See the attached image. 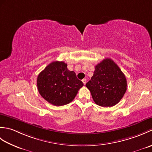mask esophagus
<instances>
[{"instance_id":"34e87169","label":"esophagus","mask_w":152,"mask_h":152,"mask_svg":"<svg viewBox=\"0 0 152 152\" xmlns=\"http://www.w3.org/2000/svg\"><path fill=\"white\" fill-rule=\"evenodd\" d=\"M82 82H83V84L86 85V82H87V80H86V79H83V80H82Z\"/></svg>"}]
</instances>
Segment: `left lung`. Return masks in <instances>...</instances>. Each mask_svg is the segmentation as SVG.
<instances>
[{
    "label": "left lung",
    "mask_w": 152,
    "mask_h": 152,
    "mask_svg": "<svg viewBox=\"0 0 152 152\" xmlns=\"http://www.w3.org/2000/svg\"><path fill=\"white\" fill-rule=\"evenodd\" d=\"M125 74L111 59L102 60L95 66L91 80L86 86L93 101L102 107H111L121 101L127 90Z\"/></svg>",
    "instance_id": "1"
}]
</instances>
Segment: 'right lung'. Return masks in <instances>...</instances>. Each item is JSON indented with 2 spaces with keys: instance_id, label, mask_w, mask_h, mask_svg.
Here are the masks:
<instances>
[{
  "instance_id": "obj_1",
  "label": "right lung",
  "mask_w": 152,
  "mask_h": 152,
  "mask_svg": "<svg viewBox=\"0 0 152 152\" xmlns=\"http://www.w3.org/2000/svg\"><path fill=\"white\" fill-rule=\"evenodd\" d=\"M83 83L76 73L67 69L63 61H53L38 74V92L50 104L60 106L69 104L75 98Z\"/></svg>"
}]
</instances>
